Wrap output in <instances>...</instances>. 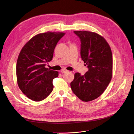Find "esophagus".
Listing matches in <instances>:
<instances>
[{"label":"esophagus","mask_w":134,"mask_h":134,"mask_svg":"<svg viewBox=\"0 0 134 134\" xmlns=\"http://www.w3.org/2000/svg\"><path fill=\"white\" fill-rule=\"evenodd\" d=\"M68 71V70H67L66 69H63L61 70V72H62V73H65V72H66Z\"/></svg>","instance_id":"1"}]
</instances>
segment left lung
<instances>
[{
    "label": "left lung",
    "instance_id": "left-lung-1",
    "mask_svg": "<svg viewBox=\"0 0 134 134\" xmlns=\"http://www.w3.org/2000/svg\"><path fill=\"white\" fill-rule=\"evenodd\" d=\"M81 41L80 55L88 71L84 75L74 74L71 90L84 102L99 97L106 90L112 76L113 60L111 47L103 37L87 31H74Z\"/></svg>",
    "mask_w": 134,
    "mask_h": 134
}]
</instances>
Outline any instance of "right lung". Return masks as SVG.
Masks as SVG:
<instances>
[{
	"label": "right lung",
	"mask_w": 134,
	"mask_h": 134,
	"mask_svg": "<svg viewBox=\"0 0 134 134\" xmlns=\"http://www.w3.org/2000/svg\"><path fill=\"white\" fill-rule=\"evenodd\" d=\"M65 35L48 31L31 38L18 55L16 75L18 86L30 99L39 102L45 99L53 90V79L59 72L45 68L51 61L56 44Z\"/></svg>",
	"instance_id": "right-lung-1"
}]
</instances>
